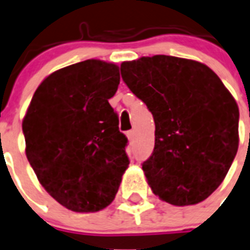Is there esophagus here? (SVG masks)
<instances>
[{"mask_svg": "<svg viewBox=\"0 0 250 250\" xmlns=\"http://www.w3.org/2000/svg\"><path fill=\"white\" fill-rule=\"evenodd\" d=\"M125 136H127V139H128L129 141H132V140H133V137H135V131H133V129H131V131H127L125 132Z\"/></svg>", "mask_w": 250, "mask_h": 250, "instance_id": "esophagus-1", "label": "esophagus"}]
</instances>
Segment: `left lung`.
<instances>
[{
	"label": "left lung",
	"instance_id": "1",
	"mask_svg": "<svg viewBox=\"0 0 250 250\" xmlns=\"http://www.w3.org/2000/svg\"><path fill=\"white\" fill-rule=\"evenodd\" d=\"M122 78L151 111L155 146L143 163L155 195L172 206L206 200L239 147V107L203 62L167 55L121 64Z\"/></svg>",
	"mask_w": 250,
	"mask_h": 250
}]
</instances>
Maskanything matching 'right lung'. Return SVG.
<instances>
[{
	"instance_id": "1",
	"label": "right lung",
	"mask_w": 250,
	"mask_h": 250,
	"mask_svg": "<svg viewBox=\"0 0 250 250\" xmlns=\"http://www.w3.org/2000/svg\"><path fill=\"white\" fill-rule=\"evenodd\" d=\"M119 81L114 62H77L46 77L26 109V158L44 190L73 212L106 208L128 168L127 137L109 104Z\"/></svg>"
}]
</instances>
